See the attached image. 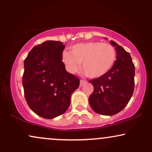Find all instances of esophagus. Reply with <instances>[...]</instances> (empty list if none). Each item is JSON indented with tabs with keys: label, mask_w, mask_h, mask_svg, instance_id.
Listing matches in <instances>:
<instances>
[{
	"label": "esophagus",
	"mask_w": 152,
	"mask_h": 152,
	"mask_svg": "<svg viewBox=\"0 0 152 152\" xmlns=\"http://www.w3.org/2000/svg\"><path fill=\"white\" fill-rule=\"evenodd\" d=\"M86 81H85V80L81 79V80H80V85H81V86H82V85L84 84V83H86Z\"/></svg>",
	"instance_id": "34e87169"
}]
</instances>
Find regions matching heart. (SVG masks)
<instances>
[{"instance_id":"obj_1","label":"heart","mask_w":152,"mask_h":152,"mask_svg":"<svg viewBox=\"0 0 152 152\" xmlns=\"http://www.w3.org/2000/svg\"><path fill=\"white\" fill-rule=\"evenodd\" d=\"M116 50L108 43L99 41L75 44L70 48V53L64 51L61 60L66 70L74 74L81 69L86 76L98 78L111 71L116 60Z\"/></svg>"}]
</instances>
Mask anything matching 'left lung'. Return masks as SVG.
I'll return each instance as SVG.
<instances>
[{
    "label": "left lung",
    "instance_id": "obj_1",
    "mask_svg": "<svg viewBox=\"0 0 152 152\" xmlns=\"http://www.w3.org/2000/svg\"><path fill=\"white\" fill-rule=\"evenodd\" d=\"M110 43L116 47V60L105 76L94 78L89 82L94 92L88 98L91 107L99 114L111 116L125 108L133 95L135 66L129 53L113 41Z\"/></svg>",
    "mask_w": 152,
    "mask_h": 152
}]
</instances>
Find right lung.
Masks as SVG:
<instances>
[{"label":"right lung","instance_id":"add662e5","mask_svg":"<svg viewBox=\"0 0 152 152\" xmlns=\"http://www.w3.org/2000/svg\"><path fill=\"white\" fill-rule=\"evenodd\" d=\"M62 42L47 41L34 46L24 60L22 83L30 109L50 119L66 112L71 96L79 86V78L67 72L61 56Z\"/></svg>","mask_w":152,"mask_h":152}]
</instances>
